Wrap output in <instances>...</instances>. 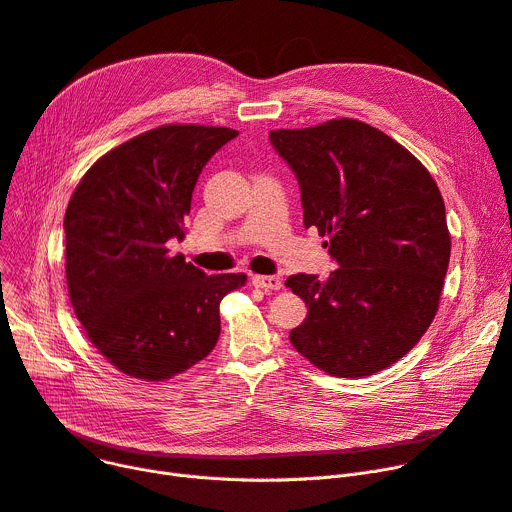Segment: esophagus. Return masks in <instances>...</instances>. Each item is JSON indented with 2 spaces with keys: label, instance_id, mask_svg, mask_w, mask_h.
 I'll list each match as a JSON object with an SVG mask.
<instances>
[{
  "label": "esophagus",
  "instance_id": "obj_1",
  "mask_svg": "<svg viewBox=\"0 0 512 512\" xmlns=\"http://www.w3.org/2000/svg\"><path fill=\"white\" fill-rule=\"evenodd\" d=\"M253 286L263 290H280L282 280L278 276H253Z\"/></svg>",
  "mask_w": 512,
  "mask_h": 512
}]
</instances>
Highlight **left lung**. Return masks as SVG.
I'll list each match as a JSON object with an SVG mask.
<instances>
[{"label": "left lung", "instance_id": "obj_1", "mask_svg": "<svg viewBox=\"0 0 512 512\" xmlns=\"http://www.w3.org/2000/svg\"><path fill=\"white\" fill-rule=\"evenodd\" d=\"M270 141L297 174L305 228L328 236L338 270L286 286L307 317L290 342L336 378L373 375L405 357L432 326L450 261L440 188L382 130L338 118Z\"/></svg>", "mask_w": 512, "mask_h": 512}]
</instances>
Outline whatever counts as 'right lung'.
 Instances as JSON below:
<instances>
[{"instance_id":"add662e5","label":"right lung","mask_w":512,"mask_h":512,"mask_svg":"<svg viewBox=\"0 0 512 512\" xmlns=\"http://www.w3.org/2000/svg\"><path fill=\"white\" fill-rule=\"evenodd\" d=\"M236 130L166 124L101 155L70 197L66 282L87 338L118 371L164 382L220 338V303L245 274L205 276L170 253L197 178Z\"/></svg>"}]
</instances>
